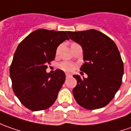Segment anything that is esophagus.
Masks as SVG:
<instances>
[{
	"mask_svg": "<svg viewBox=\"0 0 131 131\" xmlns=\"http://www.w3.org/2000/svg\"><path fill=\"white\" fill-rule=\"evenodd\" d=\"M71 76V74H69L68 73H66V77H69Z\"/></svg>",
	"mask_w": 131,
	"mask_h": 131,
	"instance_id": "34e87169",
	"label": "esophagus"
}]
</instances>
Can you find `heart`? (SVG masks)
<instances>
[{
  "mask_svg": "<svg viewBox=\"0 0 131 131\" xmlns=\"http://www.w3.org/2000/svg\"><path fill=\"white\" fill-rule=\"evenodd\" d=\"M57 52H58V49L57 51ZM58 67L60 69H62V71H64V72H73L75 69L76 66L72 62H66L65 61V62H62L61 63H59Z\"/></svg>",
  "mask_w": 131,
  "mask_h": 131,
  "instance_id": "1",
  "label": "heart"
}]
</instances>
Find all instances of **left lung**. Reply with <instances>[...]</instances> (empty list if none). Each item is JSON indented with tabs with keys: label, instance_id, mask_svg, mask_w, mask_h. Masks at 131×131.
Here are the masks:
<instances>
[{
	"label": "left lung",
	"instance_id": "8db88e82",
	"mask_svg": "<svg viewBox=\"0 0 131 131\" xmlns=\"http://www.w3.org/2000/svg\"><path fill=\"white\" fill-rule=\"evenodd\" d=\"M69 38L80 45L84 63L80 70L88 78L73 75L77 86L73 95L85 109L95 110L106 106L113 100L122 83L123 63L115 42L97 30L68 31Z\"/></svg>",
	"mask_w": 131,
	"mask_h": 131
}]
</instances>
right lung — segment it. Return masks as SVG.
Wrapping results in <instances>:
<instances>
[{"mask_svg":"<svg viewBox=\"0 0 131 131\" xmlns=\"http://www.w3.org/2000/svg\"><path fill=\"white\" fill-rule=\"evenodd\" d=\"M67 34L40 28L27 36L17 47L10 76L15 95L29 110H46L57 98L65 74L57 69L51 74L46 69L55 58L59 45L69 40Z\"/></svg>","mask_w":131,"mask_h":131,"instance_id":"obj_1","label":"right lung"}]
</instances>
